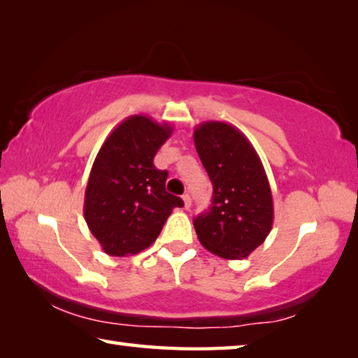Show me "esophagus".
I'll return each mask as SVG.
<instances>
[{
	"label": "esophagus",
	"instance_id": "obj_1",
	"mask_svg": "<svg viewBox=\"0 0 358 358\" xmlns=\"http://www.w3.org/2000/svg\"><path fill=\"white\" fill-rule=\"evenodd\" d=\"M183 202H185V208L191 207V196H189V194H183Z\"/></svg>",
	"mask_w": 358,
	"mask_h": 358
}]
</instances>
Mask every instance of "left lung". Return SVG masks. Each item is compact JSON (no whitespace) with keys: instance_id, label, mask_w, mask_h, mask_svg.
<instances>
[{"instance_id":"1","label":"left lung","mask_w":358,"mask_h":358,"mask_svg":"<svg viewBox=\"0 0 358 358\" xmlns=\"http://www.w3.org/2000/svg\"><path fill=\"white\" fill-rule=\"evenodd\" d=\"M194 143L213 185L211 207L194 220L205 250L224 259H245L273 226L268 178L251 142L229 123L205 121Z\"/></svg>"}]
</instances>
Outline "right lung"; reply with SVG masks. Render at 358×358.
<instances>
[{"label":"right lung","instance_id":"right-lung-1","mask_svg":"<svg viewBox=\"0 0 358 358\" xmlns=\"http://www.w3.org/2000/svg\"><path fill=\"white\" fill-rule=\"evenodd\" d=\"M172 126L132 115L102 143L85 189L83 216L108 256H129L148 248L161 234L180 197L166 191L167 171L153 164Z\"/></svg>","mask_w":358,"mask_h":358}]
</instances>
